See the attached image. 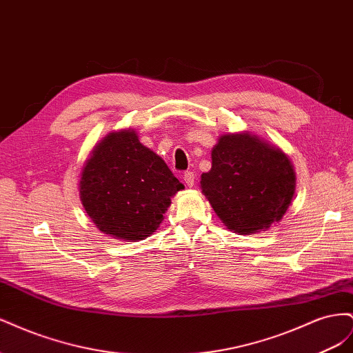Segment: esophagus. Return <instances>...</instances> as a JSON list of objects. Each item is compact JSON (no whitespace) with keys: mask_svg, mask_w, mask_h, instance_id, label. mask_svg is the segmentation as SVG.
<instances>
[{"mask_svg":"<svg viewBox=\"0 0 353 353\" xmlns=\"http://www.w3.org/2000/svg\"><path fill=\"white\" fill-rule=\"evenodd\" d=\"M184 183H185L188 187H193L194 183H196L194 172H190V170H187V172L184 174Z\"/></svg>","mask_w":353,"mask_h":353,"instance_id":"1","label":"esophagus"}]
</instances>
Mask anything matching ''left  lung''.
<instances>
[{
    "label": "left lung",
    "instance_id": "left-lung-1",
    "mask_svg": "<svg viewBox=\"0 0 353 353\" xmlns=\"http://www.w3.org/2000/svg\"><path fill=\"white\" fill-rule=\"evenodd\" d=\"M201 190L225 225L259 232L280 221L293 199L296 176L288 157L248 132L227 134L212 150Z\"/></svg>",
    "mask_w": 353,
    "mask_h": 353
}]
</instances>
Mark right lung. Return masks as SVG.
Listing matches in <instances>:
<instances>
[{
	"label": "right lung",
	"mask_w": 353,
	"mask_h": 353,
	"mask_svg": "<svg viewBox=\"0 0 353 353\" xmlns=\"http://www.w3.org/2000/svg\"><path fill=\"white\" fill-rule=\"evenodd\" d=\"M183 188L130 130L112 132L94 148L79 183L82 205L100 231L132 241L157 230L170 197Z\"/></svg>",
	"instance_id": "add662e5"
}]
</instances>
